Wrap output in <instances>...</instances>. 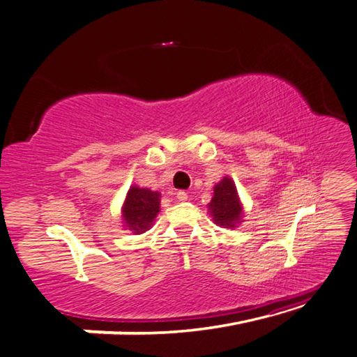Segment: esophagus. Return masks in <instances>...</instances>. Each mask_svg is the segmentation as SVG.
I'll return each mask as SVG.
<instances>
[{
    "label": "esophagus",
    "mask_w": 357,
    "mask_h": 357,
    "mask_svg": "<svg viewBox=\"0 0 357 357\" xmlns=\"http://www.w3.org/2000/svg\"><path fill=\"white\" fill-rule=\"evenodd\" d=\"M176 198H178L179 201H187L188 197H187V193H185L184 190H179V192L176 193Z\"/></svg>",
    "instance_id": "34e87169"
}]
</instances>
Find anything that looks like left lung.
I'll return each mask as SVG.
<instances>
[{
  "instance_id": "left-lung-1",
  "label": "left lung",
  "mask_w": 357,
  "mask_h": 357,
  "mask_svg": "<svg viewBox=\"0 0 357 357\" xmlns=\"http://www.w3.org/2000/svg\"><path fill=\"white\" fill-rule=\"evenodd\" d=\"M215 225L235 227L241 220V206L236 193L235 184L230 178H225L220 184L215 185L213 198L208 204Z\"/></svg>"
}]
</instances>
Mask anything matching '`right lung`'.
<instances>
[{
    "instance_id": "obj_1",
    "label": "right lung",
    "mask_w": 357,
    "mask_h": 357,
    "mask_svg": "<svg viewBox=\"0 0 357 357\" xmlns=\"http://www.w3.org/2000/svg\"><path fill=\"white\" fill-rule=\"evenodd\" d=\"M159 193L131 187L123 204V220L136 234L145 232L159 212Z\"/></svg>"
}]
</instances>
